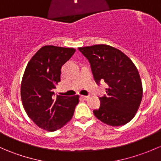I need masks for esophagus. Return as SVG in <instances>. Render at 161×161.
Returning a JSON list of instances; mask_svg holds the SVG:
<instances>
[{
	"label": "esophagus",
	"instance_id": "obj_1",
	"mask_svg": "<svg viewBox=\"0 0 161 161\" xmlns=\"http://www.w3.org/2000/svg\"><path fill=\"white\" fill-rule=\"evenodd\" d=\"M81 98L83 99L84 100H87L90 98V97H89V96H81Z\"/></svg>",
	"mask_w": 161,
	"mask_h": 161
}]
</instances>
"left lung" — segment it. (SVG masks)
I'll return each instance as SVG.
<instances>
[{
	"mask_svg": "<svg viewBox=\"0 0 161 161\" xmlns=\"http://www.w3.org/2000/svg\"><path fill=\"white\" fill-rule=\"evenodd\" d=\"M88 59L94 79L108 85L107 96L100 97L94 110L97 118L111 126L124 125L136 115L142 98V85L137 68L121 50L105 44L79 47Z\"/></svg>",
	"mask_w": 161,
	"mask_h": 161,
	"instance_id": "obj_1",
	"label": "left lung"
}]
</instances>
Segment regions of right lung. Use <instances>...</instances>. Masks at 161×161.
Listing matches in <instances>:
<instances>
[{
    "mask_svg": "<svg viewBox=\"0 0 161 161\" xmlns=\"http://www.w3.org/2000/svg\"><path fill=\"white\" fill-rule=\"evenodd\" d=\"M75 52L74 48L44 46L25 68L21 83L22 105L30 119L46 131H56L65 125L79 102V95H55L61 67Z\"/></svg>",
    "mask_w": 161,
    "mask_h": 161,
    "instance_id": "1",
    "label": "right lung"
}]
</instances>
